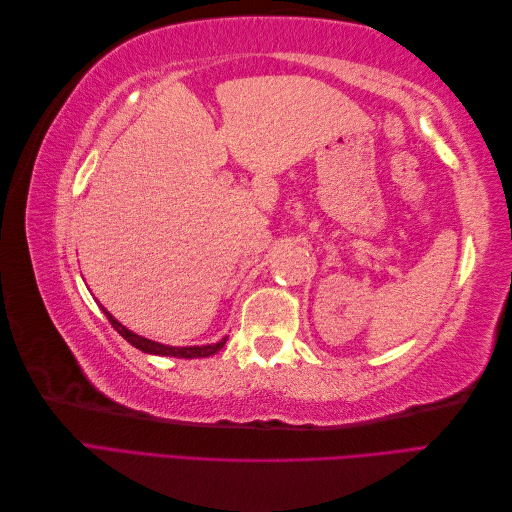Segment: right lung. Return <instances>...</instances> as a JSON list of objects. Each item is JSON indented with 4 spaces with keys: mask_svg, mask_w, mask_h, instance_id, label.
<instances>
[{
    "mask_svg": "<svg viewBox=\"0 0 512 512\" xmlns=\"http://www.w3.org/2000/svg\"><path fill=\"white\" fill-rule=\"evenodd\" d=\"M100 307H102V305H100ZM102 312H104V316L108 318V322L113 324V329H115L123 339H126V342H130L134 348L143 350V352H147V354H158V356H177V359H205V356H211V354H215L218 350H222V348H224V344H226V339H228V337H222L218 344H209V346H185V348L166 346V344L151 342V339H147V337H141V335L132 333L130 329L123 327V324H121L119 320H115L111 314H108L104 307H102Z\"/></svg>",
    "mask_w": 512,
    "mask_h": 512,
    "instance_id": "1",
    "label": "right lung"
}]
</instances>
